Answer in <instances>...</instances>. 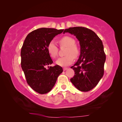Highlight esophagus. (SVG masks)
<instances>
[{"label": "esophagus", "mask_w": 122, "mask_h": 122, "mask_svg": "<svg viewBox=\"0 0 122 122\" xmlns=\"http://www.w3.org/2000/svg\"><path fill=\"white\" fill-rule=\"evenodd\" d=\"M68 69V68H67V67H65V68H63V70L64 71H66V70H67Z\"/></svg>", "instance_id": "34e87169"}]
</instances>
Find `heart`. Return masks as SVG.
<instances>
[{
    "instance_id": "b5f03b06",
    "label": "heart",
    "mask_w": 122,
    "mask_h": 122,
    "mask_svg": "<svg viewBox=\"0 0 122 122\" xmlns=\"http://www.w3.org/2000/svg\"><path fill=\"white\" fill-rule=\"evenodd\" d=\"M60 44L62 46L67 47L64 57H60L56 61V64L61 67L68 66L73 63L74 58L77 59L80 55V50L75 45V41L70 36H66L60 40ZM47 51L52 58H56L58 53V48L55 42L51 41L47 46Z\"/></svg>"
}]
</instances>
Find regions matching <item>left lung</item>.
<instances>
[{
    "label": "left lung",
    "mask_w": 122,
    "mask_h": 122,
    "mask_svg": "<svg viewBox=\"0 0 122 122\" xmlns=\"http://www.w3.org/2000/svg\"><path fill=\"white\" fill-rule=\"evenodd\" d=\"M74 35L79 41V59L71 68L75 75L71 79L74 86L81 92H88L95 87L104 74L106 56L102 40L90 29L74 27L66 29L65 33Z\"/></svg>",
    "instance_id": "1"
}]
</instances>
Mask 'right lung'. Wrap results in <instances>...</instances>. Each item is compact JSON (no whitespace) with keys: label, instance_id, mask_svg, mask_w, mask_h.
<instances>
[{"label":"right lung","instance_id":"right-lung-1","mask_svg":"<svg viewBox=\"0 0 122 122\" xmlns=\"http://www.w3.org/2000/svg\"><path fill=\"white\" fill-rule=\"evenodd\" d=\"M63 30L41 28L29 33L21 50V65L27 82L34 91L46 94L52 89L62 68L59 65L48 67L53 63L47 51L50 41Z\"/></svg>","mask_w":122,"mask_h":122}]
</instances>
